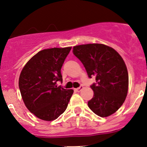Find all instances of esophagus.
Listing matches in <instances>:
<instances>
[{
	"instance_id": "obj_1",
	"label": "esophagus",
	"mask_w": 147,
	"mask_h": 147,
	"mask_svg": "<svg viewBox=\"0 0 147 147\" xmlns=\"http://www.w3.org/2000/svg\"><path fill=\"white\" fill-rule=\"evenodd\" d=\"M83 89V86H80V87H79L78 88H76V89H74V90H75V91L77 92H80L81 90H82Z\"/></svg>"
}]
</instances>
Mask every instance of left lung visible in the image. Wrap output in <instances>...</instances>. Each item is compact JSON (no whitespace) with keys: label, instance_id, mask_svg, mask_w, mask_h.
Segmentation results:
<instances>
[{"label":"left lung","instance_id":"obj_1","mask_svg":"<svg viewBox=\"0 0 147 147\" xmlns=\"http://www.w3.org/2000/svg\"><path fill=\"white\" fill-rule=\"evenodd\" d=\"M73 54L84 65L88 77H95L91 85L94 96L88 102L90 109L106 117L116 112L125 101L129 75L122 57L112 47L103 44H86L73 47Z\"/></svg>","mask_w":147,"mask_h":147}]
</instances>
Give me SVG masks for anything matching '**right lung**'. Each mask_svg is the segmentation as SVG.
I'll list each match as a JSON object with an SVG mask.
<instances>
[{
	"label": "right lung",
	"mask_w": 147,
	"mask_h": 147,
	"mask_svg": "<svg viewBox=\"0 0 147 147\" xmlns=\"http://www.w3.org/2000/svg\"><path fill=\"white\" fill-rule=\"evenodd\" d=\"M71 47L45 49L26 63L20 72L19 89L28 110L39 119L53 121L67 109L73 90L56 85L63 82L61 68Z\"/></svg>",
	"instance_id": "1"
}]
</instances>
